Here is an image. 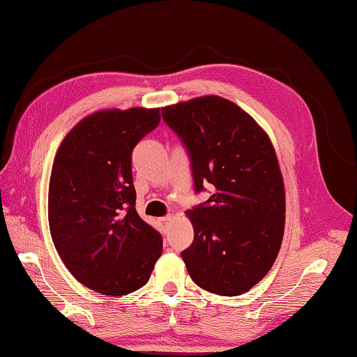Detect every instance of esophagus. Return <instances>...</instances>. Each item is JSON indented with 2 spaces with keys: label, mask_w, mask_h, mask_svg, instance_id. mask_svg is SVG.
<instances>
[{
  "label": "esophagus",
  "mask_w": 357,
  "mask_h": 357,
  "mask_svg": "<svg viewBox=\"0 0 357 357\" xmlns=\"http://www.w3.org/2000/svg\"><path fill=\"white\" fill-rule=\"evenodd\" d=\"M172 219H173V216H172V214H169V216H164V218H161L160 220H161L162 223H169Z\"/></svg>",
  "instance_id": "esophagus-1"
}]
</instances>
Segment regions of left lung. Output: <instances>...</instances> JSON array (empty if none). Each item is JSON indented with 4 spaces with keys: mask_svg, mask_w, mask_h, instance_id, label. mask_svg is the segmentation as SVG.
<instances>
[{
    "mask_svg": "<svg viewBox=\"0 0 357 357\" xmlns=\"http://www.w3.org/2000/svg\"><path fill=\"white\" fill-rule=\"evenodd\" d=\"M192 158L196 192L214 193L185 211L195 240L182 251L190 277L211 294L250 291L275 261L284 234V182L269 135L227 98L202 96L161 107Z\"/></svg>",
    "mask_w": 357,
    "mask_h": 357,
    "instance_id": "8db88e82",
    "label": "left lung"
}]
</instances>
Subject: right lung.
<instances>
[{"mask_svg": "<svg viewBox=\"0 0 357 357\" xmlns=\"http://www.w3.org/2000/svg\"><path fill=\"white\" fill-rule=\"evenodd\" d=\"M160 107L86 115L57 149L48 223L57 254L93 291L120 296L143 287L162 252L158 231L138 216L132 151L158 126Z\"/></svg>", "mask_w": 357, "mask_h": 357, "instance_id": "1", "label": "right lung"}]
</instances>
